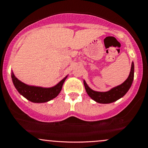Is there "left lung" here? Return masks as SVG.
I'll return each mask as SVG.
<instances>
[{"label":"left lung","instance_id":"8db88e82","mask_svg":"<svg viewBox=\"0 0 148 148\" xmlns=\"http://www.w3.org/2000/svg\"><path fill=\"white\" fill-rule=\"evenodd\" d=\"M133 79H134V63L133 62L130 74L126 80L119 86L112 88L109 91L105 92L94 91L87 85L85 80H84V84L87 94L95 101L99 103H111L119 100L126 94L131 86Z\"/></svg>","mask_w":148,"mask_h":148}]
</instances>
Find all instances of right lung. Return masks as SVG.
<instances>
[{"label":"right lung","mask_w":148,"mask_h":148,"mask_svg":"<svg viewBox=\"0 0 148 148\" xmlns=\"http://www.w3.org/2000/svg\"><path fill=\"white\" fill-rule=\"evenodd\" d=\"M66 77L67 76H66L55 86L49 88H44L41 86L26 84L17 79L12 71L11 73L12 83L15 88L22 96H24L29 101L33 103H45L57 97L61 91L63 84L66 80Z\"/></svg>","instance_id":"add662e5"}]
</instances>
